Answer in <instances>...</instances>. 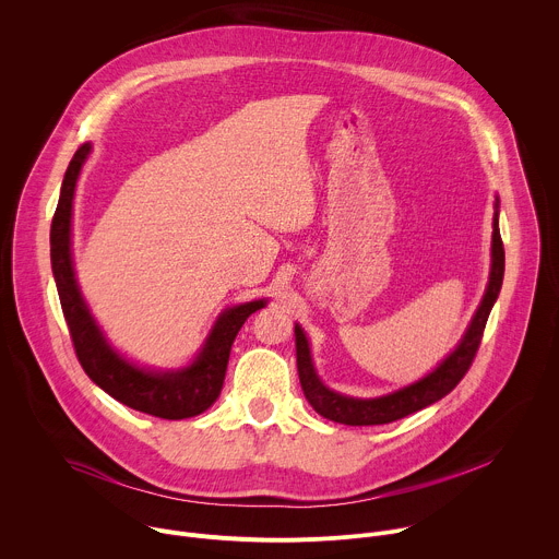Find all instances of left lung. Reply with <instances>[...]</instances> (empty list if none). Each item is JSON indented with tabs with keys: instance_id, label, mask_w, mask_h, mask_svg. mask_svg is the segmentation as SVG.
<instances>
[{
	"instance_id": "1",
	"label": "left lung",
	"mask_w": 559,
	"mask_h": 559,
	"mask_svg": "<svg viewBox=\"0 0 559 559\" xmlns=\"http://www.w3.org/2000/svg\"><path fill=\"white\" fill-rule=\"evenodd\" d=\"M491 252H493V265H491L489 287H487V294H485L480 307H477V311L473 316V321H471L462 343L436 371H431L427 378H423L401 391L362 401V397H349V395H341V393L328 389L321 380H318L313 365H311L307 338H305L300 325H296L294 334H296L298 378H300L305 397L316 409V414H321L328 420H334L341 425H352V427L386 425V423L401 420L409 414H416V412L438 403L440 397H444L449 391H453L455 384L464 378V373L473 365L477 349H480L491 307L502 287L504 246H502V236H500V227H498V212L493 218V250Z\"/></svg>"
}]
</instances>
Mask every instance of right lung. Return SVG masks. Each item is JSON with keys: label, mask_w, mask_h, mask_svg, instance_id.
<instances>
[{"label": "right lung", "mask_w": 559, "mask_h": 559, "mask_svg": "<svg viewBox=\"0 0 559 559\" xmlns=\"http://www.w3.org/2000/svg\"><path fill=\"white\" fill-rule=\"evenodd\" d=\"M91 143L79 145L63 175L59 203L50 225V263L61 300V309L79 365L88 378L110 393L121 405L164 420H183L203 414L221 393L231 343L248 318L265 305L254 300L227 309L212 330L201 356L183 371L150 373L117 356L104 341L99 328L76 289L70 259V212L74 183Z\"/></svg>", "instance_id": "add662e5"}]
</instances>
